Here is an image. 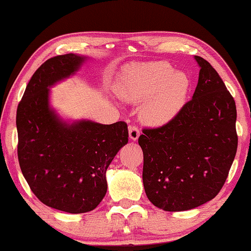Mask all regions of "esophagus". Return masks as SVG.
Segmentation results:
<instances>
[{
  "label": "esophagus",
  "instance_id": "esophagus-1",
  "mask_svg": "<svg viewBox=\"0 0 251 251\" xmlns=\"http://www.w3.org/2000/svg\"><path fill=\"white\" fill-rule=\"evenodd\" d=\"M128 135L131 141H137L139 137V129L136 126L128 127Z\"/></svg>",
  "mask_w": 251,
  "mask_h": 251
}]
</instances>
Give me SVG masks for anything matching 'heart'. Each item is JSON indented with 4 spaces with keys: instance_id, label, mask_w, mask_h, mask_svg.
I'll return each instance as SVG.
<instances>
[{
    "instance_id": "obj_1",
    "label": "heart",
    "mask_w": 251,
    "mask_h": 251,
    "mask_svg": "<svg viewBox=\"0 0 251 251\" xmlns=\"http://www.w3.org/2000/svg\"><path fill=\"white\" fill-rule=\"evenodd\" d=\"M190 78L167 62H150L128 66L117 82L116 91L129 103H142L141 120L151 126H163L175 118L186 103Z\"/></svg>"
}]
</instances>
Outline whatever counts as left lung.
I'll use <instances>...</instances> for the list:
<instances>
[{
  "instance_id": "obj_1",
  "label": "left lung",
  "mask_w": 251,
  "mask_h": 251,
  "mask_svg": "<svg viewBox=\"0 0 251 251\" xmlns=\"http://www.w3.org/2000/svg\"><path fill=\"white\" fill-rule=\"evenodd\" d=\"M193 99L166 125L143 129V184L150 201L165 211L194 209L217 196L235 159L236 104L206 59Z\"/></svg>"
}]
</instances>
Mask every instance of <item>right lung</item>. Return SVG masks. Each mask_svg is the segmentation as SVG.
I'll return each instance as SVG.
<instances>
[{"instance_id": "add662e5", "label": "right lung", "mask_w": 251, "mask_h": 251, "mask_svg": "<svg viewBox=\"0 0 251 251\" xmlns=\"http://www.w3.org/2000/svg\"><path fill=\"white\" fill-rule=\"evenodd\" d=\"M87 57L65 54L43 63L26 86L16 112L21 171L46 206L87 212L107 192L106 171L128 143L125 122L103 125L64 121L50 105V88L77 72Z\"/></svg>"}]
</instances>
